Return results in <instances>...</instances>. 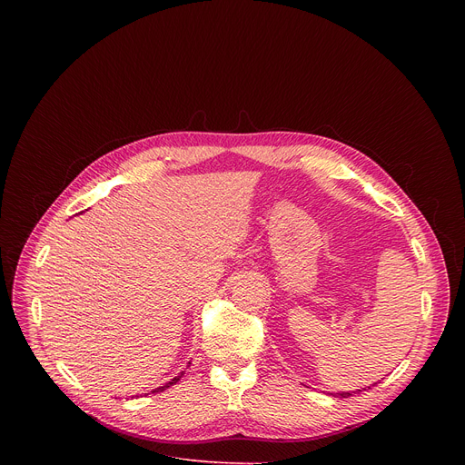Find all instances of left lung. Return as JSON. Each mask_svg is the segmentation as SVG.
<instances>
[{
  "instance_id": "8db88e82",
  "label": "left lung",
  "mask_w": 465,
  "mask_h": 465,
  "mask_svg": "<svg viewBox=\"0 0 465 465\" xmlns=\"http://www.w3.org/2000/svg\"><path fill=\"white\" fill-rule=\"evenodd\" d=\"M377 382H373L371 386H375ZM366 388H370V386H366ZM366 388H362V390H366ZM362 390H351V391H339V397H350V395H353L355 391H362ZM331 395H333V393H331Z\"/></svg>"
}]
</instances>
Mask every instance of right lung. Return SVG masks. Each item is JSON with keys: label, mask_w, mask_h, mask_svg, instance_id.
Masks as SVG:
<instances>
[{"label": "right lung", "mask_w": 465, "mask_h": 465, "mask_svg": "<svg viewBox=\"0 0 465 465\" xmlns=\"http://www.w3.org/2000/svg\"><path fill=\"white\" fill-rule=\"evenodd\" d=\"M187 364H191V362H187ZM182 375H183V371H180V373H178V375H176V377H173V379H171V381H169V382H165V384H163V386H158V388H154V390H153V393H158V391H163V390H165V388H169V386H173V384H176V382H178V381H180V377H182Z\"/></svg>", "instance_id": "obj_1"}]
</instances>
